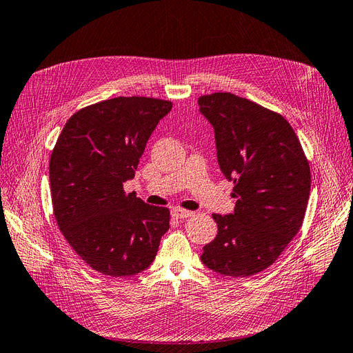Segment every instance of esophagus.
<instances>
[{
	"label": "esophagus",
	"instance_id": "obj_1",
	"mask_svg": "<svg viewBox=\"0 0 353 353\" xmlns=\"http://www.w3.org/2000/svg\"><path fill=\"white\" fill-rule=\"evenodd\" d=\"M171 215H173L174 218L177 219H185V218H190L194 215V212H190V210H185V209H180V208H174L173 210H171Z\"/></svg>",
	"mask_w": 353,
	"mask_h": 353
}]
</instances>
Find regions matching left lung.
I'll return each mask as SVG.
<instances>
[{
    "instance_id": "obj_1",
    "label": "left lung",
    "mask_w": 353,
    "mask_h": 353,
    "mask_svg": "<svg viewBox=\"0 0 353 353\" xmlns=\"http://www.w3.org/2000/svg\"><path fill=\"white\" fill-rule=\"evenodd\" d=\"M215 130L219 168L233 182L234 212L214 214L218 234L201 261L216 274L250 276L281 256L304 221L310 196L308 161L290 123L232 93L199 99Z\"/></svg>"
}]
</instances>
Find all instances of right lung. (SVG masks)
<instances>
[{"mask_svg": "<svg viewBox=\"0 0 353 353\" xmlns=\"http://www.w3.org/2000/svg\"><path fill=\"white\" fill-rule=\"evenodd\" d=\"M173 108L153 97H114L65 123L49 161L52 208L63 236L85 263L110 276L143 272L170 228V210L145 204L123 183L159 120Z\"/></svg>", "mask_w": 353, "mask_h": 353, "instance_id": "add662e5", "label": "right lung"}]
</instances>
